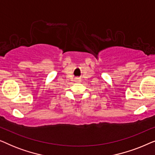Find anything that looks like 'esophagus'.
Segmentation results:
<instances>
[{"label":"esophagus","instance_id":"esophagus-1","mask_svg":"<svg viewBox=\"0 0 155 155\" xmlns=\"http://www.w3.org/2000/svg\"><path fill=\"white\" fill-rule=\"evenodd\" d=\"M75 82H80V80L78 79V78H76V79H75Z\"/></svg>","mask_w":155,"mask_h":155}]
</instances>
